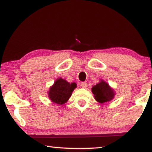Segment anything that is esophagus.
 Masks as SVG:
<instances>
[{"mask_svg": "<svg viewBox=\"0 0 152 152\" xmlns=\"http://www.w3.org/2000/svg\"><path fill=\"white\" fill-rule=\"evenodd\" d=\"M80 86L83 87V88H86L87 87V83L86 82H82L80 83Z\"/></svg>", "mask_w": 152, "mask_h": 152, "instance_id": "obj_1", "label": "esophagus"}]
</instances>
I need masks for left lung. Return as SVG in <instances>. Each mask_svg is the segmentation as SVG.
Returning a JSON list of instances; mask_svg holds the SVG:
<instances>
[{
    "label": "left lung",
    "instance_id": "8db88e82",
    "mask_svg": "<svg viewBox=\"0 0 152 152\" xmlns=\"http://www.w3.org/2000/svg\"><path fill=\"white\" fill-rule=\"evenodd\" d=\"M91 91L94 94L95 99L100 103H105L110 101L114 96V91L103 80L94 85Z\"/></svg>",
    "mask_w": 152,
    "mask_h": 152
}]
</instances>
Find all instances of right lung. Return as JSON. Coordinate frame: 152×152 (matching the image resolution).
<instances>
[{
    "instance_id": "1",
    "label": "right lung",
    "mask_w": 152,
    "mask_h": 152,
    "mask_svg": "<svg viewBox=\"0 0 152 152\" xmlns=\"http://www.w3.org/2000/svg\"><path fill=\"white\" fill-rule=\"evenodd\" d=\"M76 87L75 83H68L62 78L56 80L53 86L49 91V97L54 103L63 104L69 100L72 91Z\"/></svg>"
}]
</instances>
